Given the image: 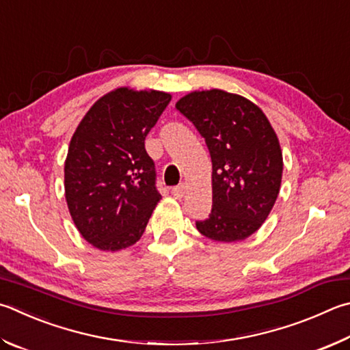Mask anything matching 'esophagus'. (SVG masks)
<instances>
[{
	"label": "esophagus",
	"mask_w": 350,
	"mask_h": 350,
	"mask_svg": "<svg viewBox=\"0 0 350 350\" xmlns=\"http://www.w3.org/2000/svg\"><path fill=\"white\" fill-rule=\"evenodd\" d=\"M171 193H173L176 199H182V197L187 194V185H185V183H180V185H177L173 189H171Z\"/></svg>",
	"instance_id": "1"
}]
</instances>
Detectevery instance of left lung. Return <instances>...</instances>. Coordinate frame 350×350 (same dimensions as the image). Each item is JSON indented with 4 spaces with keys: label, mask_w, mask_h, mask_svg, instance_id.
Returning <instances> with one entry per match:
<instances>
[{
    "label": "left lung",
    "mask_w": 350,
    "mask_h": 350,
    "mask_svg": "<svg viewBox=\"0 0 350 350\" xmlns=\"http://www.w3.org/2000/svg\"><path fill=\"white\" fill-rule=\"evenodd\" d=\"M176 109L205 139L213 162V208L197 230L215 241L245 240L280 191L283 157L269 120L251 100L221 90L189 93Z\"/></svg>",
    "instance_id": "1"
}]
</instances>
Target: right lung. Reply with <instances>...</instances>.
I'll list each match as a JSON object with an SVG mask.
<instances>
[{"instance_id":"add662e5","label":"right lung","mask_w":350,"mask_h":350,"mask_svg":"<svg viewBox=\"0 0 350 350\" xmlns=\"http://www.w3.org/2000/svg\"><path fill=\"white\" fill-rule=\"evenodd\" d=\"M170 100L163 92L118 88L94 103L70 141L67 205L81 236L98 250L136 243L161 200L145 137Z\"/></svg>"}]
</instances>
